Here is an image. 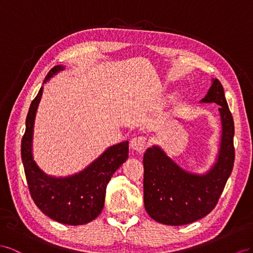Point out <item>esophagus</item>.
<instances>
[{"instance_id": "34e87169", "label": "esophagus", "mask_w": 253, "mask_h": 253, "mask_svg": "<svg viewBox=\"0 0 253 253\" xmlns=\"http://www.w3.org/2000/svg\"><path fill=\"white\" fill-rule=\"evenodd\" d=\"M146 140L144 137H134L130 140V147L137 152H142L144 150Z\"/></svg>"}]
</instances>
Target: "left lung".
Listing matches in <instances>:
<instances>
[{
	"instance_id": "1",
	"label": "left lung",
	"mask_w": 253,
	"mask_h": 253,
	"mask_svg": "<svg viewBox=\"0 0 253 253\" xmlns=\"http://www.w3.org/2000/svg\"><path fill=\"white\" fill-rule=\"evenodd\" d=\"M200 103H216L221 124L215 161L204 173H193L179 166L155 144L143 156L144 207L155 221L184 225L202 219L213 210L234 165V122L218 79Z\"/></svg>"
}]
</instances>
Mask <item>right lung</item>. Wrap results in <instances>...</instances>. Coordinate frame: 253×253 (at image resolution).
I'll list each match as a JSON object with an SVG mask.
<instances>
[{"instance_id":"1","label":"right lung","mask_w":253,"mask_h":253,"mask_svg":"<svg viewBox=\"0 0 253 253\" xmlns=\"http://www.w3.org/2000/svg\"><path fill=\"white\" fill-rule=\"evenodd\" d=\"M65 68L64 65H56L44 78L43 84ZM42 89L43 86L31 103L21 142V158L31 196L38 209L55 221L68 225L86 224L101 212L107 185L128 158L129 142L109 146L84 169L71 175H49L36 164L33 155L34 124Z\"/></svg>"}]
</instances>
